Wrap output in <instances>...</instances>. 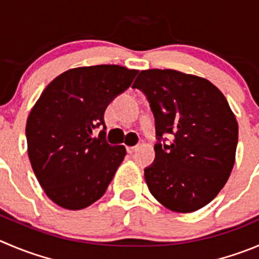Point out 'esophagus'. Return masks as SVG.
Listing matches in <instances>:
<instances>
[{
  "label": "esophagus",
  "mask_w": 259,
  "mask_h": 259,
  "mask_svg": "<svg viewBox=\"0 0 259 259\" xmlns=\"http://www.w3.org/2000/svg\"><path fill=\"white\" fill-rule=\"evenodd\" d=\"M137 150H139V146H131V147H127L128 154H134V152H136Z\"/></svg>",
  "instance_id": "1"
}]
</instances>
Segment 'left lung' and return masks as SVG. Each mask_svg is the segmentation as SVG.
<instances>
[{
  "mask_svg": "<svg viewBox=\"0 0 259 259\" xmlns=\"http://www.w3.org/2000/svg\"><path fill=\"white\" fill-rule=\"evenodd\" d=\"M132 88L146 95L155 117L159 142L145 169L150 192L174 212L199 210L223 189L235 162L238 122L228 100L206 78L176 70L141 71ZM166 134L175 136L168 145Z\"/></svg>",
  "mask_w": 259,
  "mask_h": 259,
  "instance_id": "obj_1",
  "label": "left lung"
}]
</instances>
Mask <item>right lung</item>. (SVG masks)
<instances>
[{"instance_id": "right-lung-1", "label": "right lung", "mask_w": 259, "mask_h": 259, "mask_svg": "<svg viewBox=\"0 0 259 259\" xmlns=\"http://www.w3.org/2000/svg\"><path fill=\"white\" fill-rule=\"evenodd\" d=\"M137 70L118 65L71 68L43 90L26 120L31 168L47 196L66 210H82L107 191L125 156L123 145L92 131L104 112L131 86Z\"/></svg>"}]
</instances>
